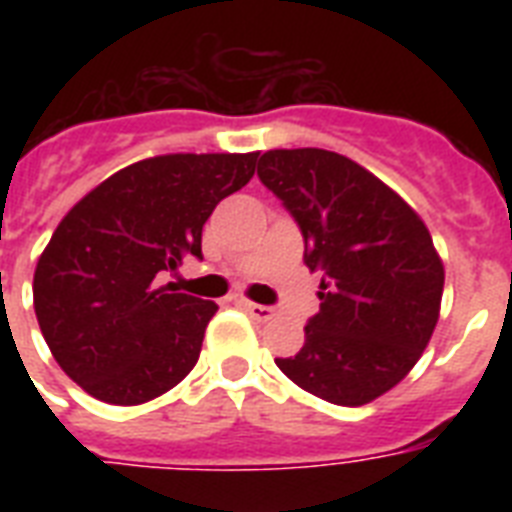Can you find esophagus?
<instances>
[{"label": "esophagus", "mask_w": 512, "mask_h": 512, "mask_svg": "<svg viewBox=\"0 0 512 512\" xmlns=\"http://www.w3.org/2000/svg\"><path fill=\"white\" fill-rule=\"evenodd\" d=\"M239 305L244 308V311L252 316V319L257 321H268L273 319V308L271 305H260V303H252V300H239Z\"/></svg>", "instance_id": "obj_1"}]
</instances>
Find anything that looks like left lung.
Wrapping results in <instances>:
<instances>
[{"mask_svg": "<svg viewBox=\"0 0 512 512\" xmlns=\"http://www.w3.org/2000/svg\"><path fill=\"white\" fill-rule=\"evenodd\" d=\"M257 175L300 225L305 265L324 273L303 348L276 364L329 404H369L412 372L438 324L444 263L428 225L335 151L273 148Z\"/></svg>", "mask_w": 512, "mask_h": 512, "instance_id": "left-lung-1", "label": "left lung"}]
</instances>
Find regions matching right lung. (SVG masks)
Segmentation results:
<instances>
[{
	"instance_id": "right-lung-1",
	"label": "right lung",
	"mask_w": 512,
	"mask_h": 512,
	"mask_svg": "<svg viewBox=\"0 0 512 512\" xmlns=\"http://www.w3.org/2000/svg\"><path fill=\"white\" fill-rule=\"evenodd\" d=\"M252 154L135 162L68 209L39 255L34 311L60 369L92 398L138 406L191 372L217 305L159 276L201 257L212 209L252 180Z\"/></svg>"
}]
</instances>
